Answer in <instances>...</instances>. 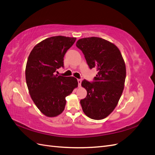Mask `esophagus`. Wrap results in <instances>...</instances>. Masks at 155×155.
I'll list each match as a JSON object with an SVG mask.
<instances>
[{"label": "esophagus", "instance_id": "1", "mask_svg": "<svg viewBox=\"0 0 155 155\" xmlns=\"http://www.w3.org/2000/svg\"><path fill=\"white\" fill-rule=\"evenodd\" d=\"M81 81H82L81 79H78V85H79V87H80V86H81Z\"/></svg>", "mask_w": 155, "mask_h": 155}]
</instances>
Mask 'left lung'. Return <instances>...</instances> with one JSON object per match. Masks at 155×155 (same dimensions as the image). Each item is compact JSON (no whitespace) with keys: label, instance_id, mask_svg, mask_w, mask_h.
Segmentation results:
<instances>
[{"label":"left lung","instance_id":"obj_1","mask_svg":"<svg viewBox=\"0 0 155 155\" xmlns=\"http://www.w3.org/2000/svg\"><path fill=\"white\" fill-rule=\"evenodd\" d=\"M76 46L83 53L91 69L97 68L94 81L83 80L87 97L80 101L84 113L93 120H100L114 110L122 94L126 78L124 58L117 46L97 37L79 39Z\"/></svg>","mask_w":155,"mask_h":155}]
</instances>
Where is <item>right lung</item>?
Returning a JSON list of instances; mask_svg holds the SVG:
<instances>
[{
	"label": "right lung",
	"instance_id": "1",
	"mask_svg": "<svg viewBox=\"0 0 155 155\" xmlns=\"http://www.w3.org/2000/svg\"><path fill=\"white\" fill-rule=\"evenodd\" d=\"M76 37L54 36L42 41L32 49L26 63L25 76L31 100L47 117L61 114L66 105V97L78 87L74 77L55 75L63 67V58L76 41Z\"/></svg>",
	"mask_w": 155,
	"mask_h": 155
}]
</instances>
